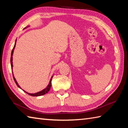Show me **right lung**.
Wrapping results in <instances>:
<instances>
[{
  "mask_svg": "<svg viewBox=\"0 0 128 128\" xmlns=\"http://www.w3.org/2000/svg\"><path fill=\"white\" fill-rule=\"evenodd\" d=\"M16 42V40H15V43L14 46V48H13L12 50V54H11L10 62H11V66H12H12H13V65H12V55H13L14 50V48H15V47ZM52 78H53V76H52V78H50V83H49L48 85L47 86V88H44V90H42L41 91H40V92H37V93H36V94H29V93H28V92H27L25 91L24 90H23L24 91H25L26 94H28L30 95V96H42V95H43V94H46L48 93V92L49 91H50V88L51 85H52L51 81H52ZM13 78H14V81H15V82L16 85H17V86L19 88H21L20 86L18 85V82H17V81H16V79H15V78H14V75H13Z\"/></svg>",
  "mask_w": 128,
  "mask_h": 128,
  "instance_id": "add662e5",
  "label": "right lung"
}]
</instances>
